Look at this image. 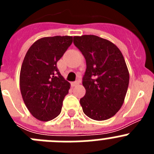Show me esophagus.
Listing matches in <instances>:
<instances>
[{
	"label": "esophagus",
	"mask_w": 154,
	"mask_h": 154,
	"mask_svg": "<svg viewBox=\"0 0 154 154\" xmlns=\"http://www.w3.org/2000/svg\"><path fill=\"white\" fill-rule=\"evenodd\" d=\"M79 83H80L79 81L74 82H72V85H73V86H75V85H78Z\"/></svg>",
	"instance_id": "obj_1"
}]
</instances>
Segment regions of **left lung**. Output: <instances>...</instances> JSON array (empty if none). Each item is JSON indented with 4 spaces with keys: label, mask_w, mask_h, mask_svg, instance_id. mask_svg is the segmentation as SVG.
I'll use <instances>...</instances> for the list:
<instances>
[{
    "label": "left lung",
    "mask_w": 154,
    "mask_h": 154,
    "mask_svg": "<svg viewBox=\"0 0 154 154\" xmlns=\"http://www.w3.org/2000/svg\"><path fill=\"white\" fill-rule=\"evenodd\" d=\"M74 45L86 62L82 79L85 95L80 99L84 113L94 120H106L120 109L130 74L117 46L96 35L74 36Z\"/></svg>",
    "instance_id": "obj_1"
}]
</instances>
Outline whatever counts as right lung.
Segmentation results:
<instances>
[{"label":"right lung","instance_id":"obj_1","mask_svg":"<svg viewBox=\"0 0 154 154\" xmlns=\"http://www.w3.org/2000/svg\"><path fill=\"white\" fill-rule=\"evenodd\" d=\"M72 43V36L45 37L37 40L24 57L20 89L28 111L38 120H51L60 114L71 85L59 72L57 62Z\"/></svg>","mask_w":154,"mask_h":154}]
</instances>
